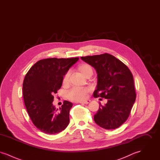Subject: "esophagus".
I'll return each instance as SVG.
<instances>
[{
	"label": "esophagus",
	"instance_id": "obj_1",
	"mask_svg": "<svg viewBox=\"0 0 160 160\" xmlns=\"http://www.w3.org/2000/svg\"><path fill=\"white\" fill-rule=\"evenodd\" d=\"M90 101H91V100L88 99V100L83 101H80V102H80V104H88V103L90 102Z\"/></svg>",
	"mask_w": 160,
	"mask_h": 160
}]
</instances>
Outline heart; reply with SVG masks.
I'll use <instances>...</instances> for the list:
<instances>
[{"instance_id":"b5f03b06","label":"heart","mask_w":160,"mask_h":160,"mask_svg":"<svg viewBox=\"0 0 160 160\" xmlns=\"http://www.w3.org/2000/svg\"><path fill=\"white\" fill-rule=\"evenodd\" d=\"M78 71L83 76H91L93 74V69L88 64H81L78 67ZM70 73L67 72L63 76L62 83L64 85L68 84L69 80ZM90 89L88 88H79L74 87L71 88L67 92V97L68 99L73 101H83L86 98L87 93L89 92Z\"/></svg>"}]
</instances>
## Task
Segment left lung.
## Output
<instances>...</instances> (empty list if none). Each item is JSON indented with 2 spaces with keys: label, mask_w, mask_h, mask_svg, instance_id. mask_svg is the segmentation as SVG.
Listing matches in <instances>:
<instances>
[{
  "label": "left lung",
  "mask_w": 160,
  "mask_h": 160,
  "mask_svg": "<svg viewBox=\"0 0 160 160\" xmlns=\"http://www.w3.org/2000/svg\"><path fill=\"white\" fill-rule=\"evenodd\" d=\"M81 59L96 69L98 74L95 98L107 99L94 115V121L106 129H116L129 117L136 98L133 76L122 62L110 54L88 56Z\"/></svg>",
  "instance_id": "obj_1"
}]
</instances>
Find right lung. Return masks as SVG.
I'll use <instances>...</instances> for the list:
<instances>
[{
	"label": "right lung",
	"mask_w": 160,
	"mask_h": 160,
	"mask_svg": "<svg viewBox=\"0 0 160 160\" xmlns=\"http://www.w3.org/2000/svg\"><path fill=\"white\" fill-rule=\"evenodd\" d=\"M78 58H48L38 61L26 74L23 99L29 116L41 131L54 134L65 129L69 122L72 104L64 101L59 110L53 105L54 93L62 84L63 77Z\"/></svg>",
	"instance_id": "add662e5"
}]
</instances>
